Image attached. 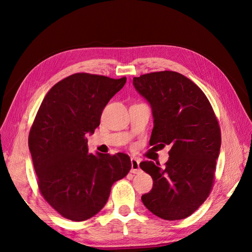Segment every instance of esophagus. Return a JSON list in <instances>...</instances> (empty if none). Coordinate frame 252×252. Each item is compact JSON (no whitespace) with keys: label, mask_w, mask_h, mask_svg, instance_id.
I'll return each mask as SVG.
<instances>
[{"label":"esophagus","mask_w":252,"mask_h":252,"mask_svg":"<svg viewBox=\"0 0 252 252\" xmlns=\"http://www.w3.org/2000/svg\"><path fill=\"white\" fill-rule=\"evenodd\" d=\"M130 161H131V172L132 173H140L141 172L140 162L135 158H131Z\"/></svg>","instance_id":"esophagus-1"}]
</instances>
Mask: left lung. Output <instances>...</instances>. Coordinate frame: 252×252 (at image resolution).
I'll return each instance as SVG.
<instances>
[{
    "instance_id": "1",
    "label": "left lung",
    "mask_w": 252,
    "mask_h": 252,
    "mask_svg": "<svg viewBox=\"0 0 252 252\" xmlns=\"http://www.w3.org/2000/svg\"><path fill=\"white\" fill-rule=\"evenodd\" d=\"M132 84L152 109L149 145L152 148L171 146L164 168L151 161L140 164L154 180L142 202L161 219H185L211 191L220 148L218 119L201 88L179 72L142 74L133 78Z\"/></svg>"
}]
</instances>
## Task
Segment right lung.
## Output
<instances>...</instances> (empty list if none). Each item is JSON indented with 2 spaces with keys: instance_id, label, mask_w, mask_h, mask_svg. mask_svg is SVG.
<instances>
[{
  "instance_id": "right-lung-1",
  "label": "right lung",
  "mask_w": 252,
  "mask_h": 252,
  "mask_svg": "<svg viewBox=\"0 0 252 252\" xmlns=\"http://www.w3.org/2000/svg\"><path fill=\"white\" fill-rule=\"evenodd\" d=\"M125 83V77L74 73L57 83L37 110L28 136L37 185L46 202L68 220L95 216L113 183L131 169L130 158L122 152L89 154L86 139Z\"/></svg>"
}]
</instances>
